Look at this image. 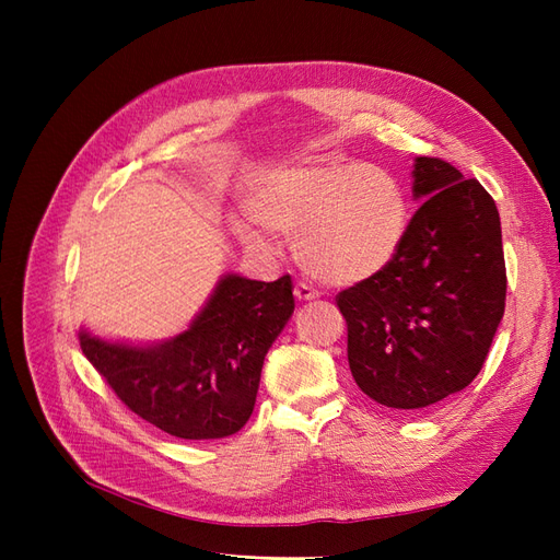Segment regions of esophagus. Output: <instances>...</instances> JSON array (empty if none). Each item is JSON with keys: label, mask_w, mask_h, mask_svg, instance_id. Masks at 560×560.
I'll use <instances>...</instances> for the list:
<instances>
[{"label": "esophagus", "mask_w": 560, "mask_h": 560, "mask_svg": "<svg viewBox=\"0 0 560 560\" xmlns=\"http://www.w3.org/2000/svg\"><path fill=\"white\" fill-rule=\"evenodd\" d=\"M294 296H296L299 301H313V299H317V296H319V292L315 290V287H311L308 282H296V287H294Z\"/></svg>", "instance_id": "esophagus-1"}]
</instances>
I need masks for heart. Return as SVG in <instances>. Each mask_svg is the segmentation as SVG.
Listing matches in <instances>:
<instances>
[{
  "instance_id": "heart-1",
  "label": "heart",
  "mask_w": 560,
  "mask_h": 560,
  "mask_svg": "<svg viewBox=\"0 0 560 560\" xmlns=\"http://www.w3.org/2000/svg\"><path fill=\"white\" fill-rule=\"evenodd\" d=\"M247 210L261 226L294 235L299 264L331 284L383 273L411 226V202L393 171L336 156L270 171L254 186ZM233 229L247 245H261L259 231L243 219Z\"/></svg>"
}]
</instances>
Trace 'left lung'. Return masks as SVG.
Wrapping results in <instances>:
<instances>
[{"mask_svg": "<svg viewBox=\"0 0 560 560\" xmlns=\"http://www.w3.org/2000/svg\"><path fill=\"white\" fill-rule=\"evenodd\" d=\"M397 259L336 296L354 383L374 401L420 411L481 371L504 315L506 270L495 200L442 159L418 156Z\"/></svg>", "mask_w": 560, "mask_h": 560, "instance_id": "obj_1", "label": "left lung"}]
</instances>
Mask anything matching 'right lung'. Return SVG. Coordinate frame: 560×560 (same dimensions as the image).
Listing matches in <instances>:
<instances>
[{
	"mask_svg": "<svg viewBox=\"0 0 560 560\" xmlns=\"http://www.w3.org/2000/svg\"><path fill=\"white\" fill-rule=\"evenodd\" d=\"M294 313L292 278L217 282L191 327L151 346L79 331L81 350L132 413L179 439H222L252 416L268 348Z\"/></svg>",
	"mask_w": 560,
	"mask_h": 560,
	"instance_id": "obj_1",
	"label": "right lung"
}]
</instances>
